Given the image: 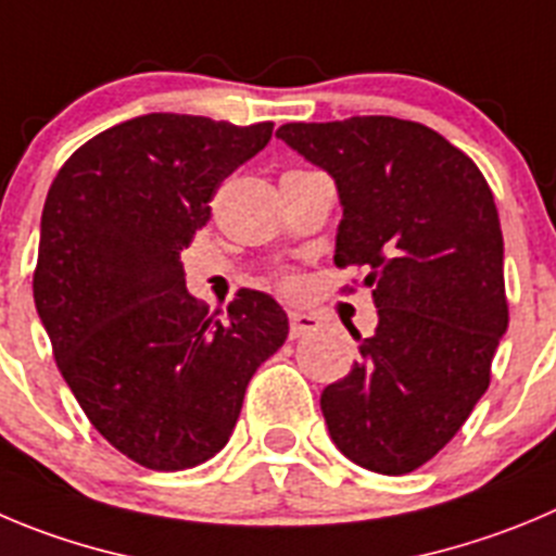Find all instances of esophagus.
Here are the masks:
<instances>
[{
	"label": "esophagus",
	"mask_w": 556,
	"mask_h": 556,
	"mask_svg": "<svg viewBox=\"0 0 556 556\" xmlns=\"http://www.w3.org/2000/svg\"><path fill=\"white\" fill-rule=\"evenodd\" d=\"M318 326H320V320L315 318V315H309V313H299V309H293V313H290V337H304V334H309V331H318Z\"/></svg>",
	"instance_id": "34e87169"
}]
</instances>
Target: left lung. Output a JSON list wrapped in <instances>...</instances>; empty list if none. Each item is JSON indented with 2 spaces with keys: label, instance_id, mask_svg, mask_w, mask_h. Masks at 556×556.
<instances>
[{
  "label": "left lung",
  "instance_id": "1",
  "mask_svg": "<svg viewBox=\"0 0 556 556\" xmlns=\"http://www.w3.org/2000/svg\"><path fill=\"white\" fill-rule=\"evenodd\" d=\"M288 148L334 178V263L365 271L378 309L359 362L320 395L331 442L406 475L453 439L491 381L507 331L505 243L475 161L422 123H285Z\"/></svg>",
  "mask_w": 556,
  "mask_h": 556
}]
</instances>
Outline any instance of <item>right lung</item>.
<instances>
[{
    "label": "right lung",
    "instance_id": "add662e5",
    "mask_svg": "<svg viewBox=\"0 0 556 556\" xmlns=\"http://www.w3.org/2000/svg\"><path fill=\"white\" fill-rule=\"evenodd\" d=\"M271 131L142 114L81 144L46 197L33 277L40 324L87 419L148 469L214 458L249 378L288 337V315L261 290H241L227 318L207 313L180 263L222 180Z\"/></svg>",
    "mask_w": 556,
    "mask_h": 556
}]
</instances>
